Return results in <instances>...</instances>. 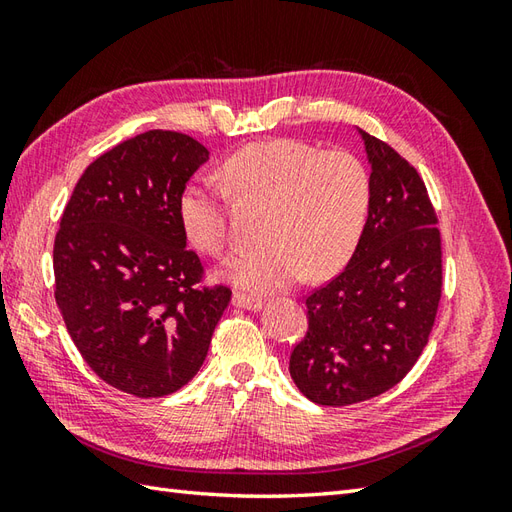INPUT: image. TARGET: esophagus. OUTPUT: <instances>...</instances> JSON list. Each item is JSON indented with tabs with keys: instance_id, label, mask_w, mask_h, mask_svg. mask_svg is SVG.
Here are the masks:
<instances>
[{
	"instance_id": "obj_1",
	"label": "esophagus",
	"mask_w": 512,
	"mask_h": 512,
	"mask_svg": "<svg viewBox=\"0 0 512 512\" xmlns=\"http://www.w3.org/2000/svg\"><path fill=\"white\" fill-rule=\"evenodd\" d=\"M233 306L235 308H244V310H262V299L253 297V295H246V292H235L233 295Z\"/></svg>"
}]
</instances>
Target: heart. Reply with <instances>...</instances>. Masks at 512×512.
Listing matches in <instances>:
<instances>
[{"label": "heart", "instance_id": "obj_1", "mask_svg": "<svg viewBox=\"0 0 512 512\" xmlns=\"http://www.w3.org/2000/svg\"><path fill=\"white\" fill-rule=\"evenodd\" d=\"M220 178L237 202L266 206L259 224L266 244L235 253L220 268L233 286L262 295L306 273L325 279L352 259L372 206V178L350 151L266 140L228 158ZM226 213V191L213 182L182 193L184 233L206 255H222L228 246Z\"/></svg>", "mask_w": 512, "mask_h": 512}]
</instances>
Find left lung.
I'll return each instance as SVG.
<instances>
[{
	"mask_svg": "<svg viewBox=\"0 0 512 512\" xmlns=\"http://www.w3.org/2000/svg\"><path fill=\"white\" fill-rule=\"evenodd\" d=\"M361 134L372 206L341 275L306 299L308 330L290 376L308 400L345 407L385 394L416 365L442 295L438 215L418 171L383 140Z\"/></svg>",
	"mask_w": 512,
	"mask_h": 512,
	"instance_id": "obj_1",
	"label": "left lung"
}]
</instances>
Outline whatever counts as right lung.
<instances>
[{"label": "right lung", "mask_w": 512, "mask_h": 512, "mask_svg": "<svg viewBox=\"0 0 512 512\" xmlns=\"http://www.w3.org/2000/svg\"><path fill=\"white\" fill-rule=\"evenodd\" d=\"M209 149L151 129L83 171L54 239V299L76 350L107 385L160 398L198 374L231 290L200 288L180 200Z\"/></svg>", "instance_id": "right-lung-1"}]
</instances>
